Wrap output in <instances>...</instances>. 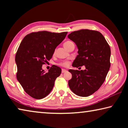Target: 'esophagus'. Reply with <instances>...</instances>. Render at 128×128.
<instances>
[{"instance_id":"esophagus-1","label":"esophagus","mask_w":128,"mask_h":128,"mask_svg":"<svg viewBox=\"0 0 128 128\" xmlns=\"http://www.w3.org/2000/svg\"><path fill=\"white\" fill-rule=\"evenodd\" d=\"M66 72H67V70H66V69H62V73H66Z\"/></svg>"}]
</instances>
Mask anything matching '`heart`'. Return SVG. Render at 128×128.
<instances>
[{
    "label": "heart",
    "instance_id": "heart-1",
    "mask_svg": "<svg viewBox=\"0 0 128 128\" xmlns=\"http://www.w3.org/2000/svg\"><path fill=\"white\" fill-rule=\"evenodd\" d=\"M72 43V42H70V41H67V42H65L64 43V46H66V45L70 44V43ZM69 62H62V63L60 64L61 66H69Z\"/></svg>",
    "mask_w": 128,
    "mask_h": 128
}]
</instances>
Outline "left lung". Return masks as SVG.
Wrapping results in <instances>:
<instances>
[{
  "instance_id": "1",
  "label": "left lung",
  "mask_w": 128,
  "mask_h": 128,
  "mask_svg": "<svg viewBox=\"0 0 128 128\" xmlns=\"http://www.w3.org/2000/svg\"><path fill=\"white\" fill-rule=\"evenodd\" d=\"M68 37L75 43L78 55L73 67L85 66V70L69 69L72 78L68 81L70 90L80 96L92 94L102 85L110 68L111 49L100 32L82 29L72 32Z\"/></svg>"
}]
</instances>
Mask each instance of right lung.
<instances>
[{"mask_svg": "<svg viewBox=\"0 0 128 128\" xmlns=\"http://www.w3.org/2000/svg\"><path fill=\"white\" fill-rule=\"evenodd\" d=\"M67 33L38 32L28 34L21 41L15 57L17 79L25 92L33 98L40 99L48 95L56 78L61 74L59 66H52L46 73L42 65L51 59L56 47Z\"/></svg>", "mask_w": 128, "mask_h": 128, "instance_id": "obj_1", "label": "right lung"}]
</instances>
